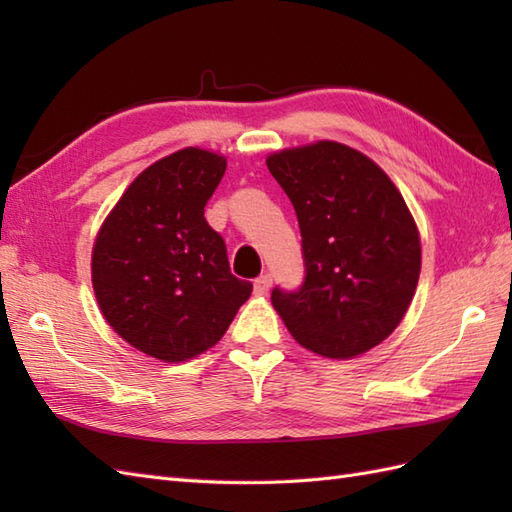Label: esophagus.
<instances>
[{
  "label": "esophagus",
  "mask_w": 512,
  "mask_h": 512,
  "mask_svg": "<svg viewBox=\"0 0 512 512\" xmlns=\"http://www.w3.org/2000/svg\"><path fill=\"white\" fill-rule=\"evenodd\" d=\"M270 286H273V277H270V275L257 277V279H255V284H253V288H255V295H257V297H266V295H268V290H270Z\"/></svg>",
  "instance_id": "34e87169"
}]
</instances>
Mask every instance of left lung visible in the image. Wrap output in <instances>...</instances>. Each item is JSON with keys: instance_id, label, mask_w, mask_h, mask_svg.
Listing matches in <instances>:
<instances>
[{"instance_id": "1", "label": "left lung", "mask_w": 512, "mask_h": 512, "mask_svg": "<svg viewBox=\"0 0 512 512\" xmlns=\"http://www.w3.org/2000/svg\"><path fill=\"white\" fill-rule=\"evenodd\" d=\"M268 171L295 206L306 281L273 306L306 350L347 361L383 343L416 295L422 248L402 193L372 158L336 140L279 149Z\"/></svg>"}]
</instances>
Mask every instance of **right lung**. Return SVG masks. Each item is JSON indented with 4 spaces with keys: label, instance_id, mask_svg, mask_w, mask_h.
<instances>
[{
    "label": "right lung",
    "instance_id": "1",
    "mask_svg": "<svg viewBox=\"0 0 512 512\" xmlns=\"http://www.w3.org/2000/svg\"><path fill=\"white\" fill-rule=\"evenodd\" d=\"M226 158L184 147L140 171L92 248V286L110 328L143 354L182 363L222 339L253 284L231 275L204 206Z\"/></svg>",
    "mask_w": 512,
    "mask_h": 512
}]
</instances>
